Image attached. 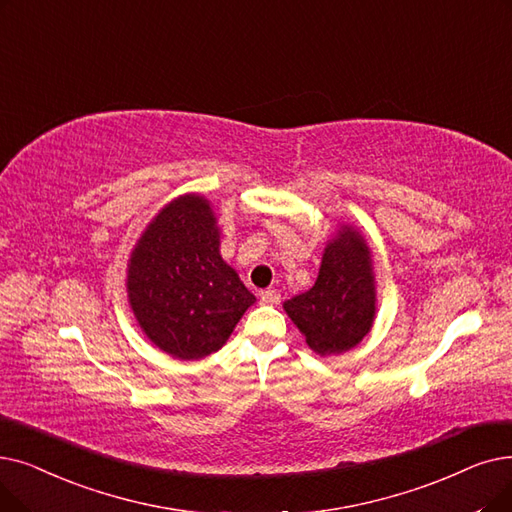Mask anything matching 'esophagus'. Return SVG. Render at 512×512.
Instances as JSON below:
<instances>
[{"label": "esophagus", "instance_id": "34e87169", "mask_svg": "<svg viewBox=\"0 0 512 512\" xmlns=\"http://www.w3.org/2000/svg\"><path fill=\"white\" fill-rule=\"evenodd\" d=\"M261 303L263 305H278L280 303V293L274 291V288H270V291H263L261 293Z\"/></svg>", "mask_w": 512, "mask_h": 512}]
</instances>
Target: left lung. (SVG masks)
I'll use <instances>...</instances> for the list:
<instances>
[{
	"label": "left lung",
	"mask_w": 512,
	"mask_h": 512,
	"mask_svg": "<svg viewBox=\"0 0 512 512\" xmlns=\"http://www.w3.org/2000/svg\"><path fill=\"white\" fill-rule=\"evenodd\" d=\"M362 236L341 228L328 242L316 284L284 303L286 314L320 355L358 345L374 320V282Z\"/></svg>",
	"instance_id": "1"
}]
</instances>
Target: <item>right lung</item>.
Instances as JSON below:
<instances>
[{
    "label": "right lung",
    "mask_w": 512,
    "mask_h": 512,
    "mask_svg": "<svg viewBox=\"0 0 512 512\" xmlns=\"http://www.w3.org/2000/svg\"><path fill=\"white\" fill-rule=\"evenodd\" d=\"M127 293L146 337L180 360L224 347L255 297L219 255V232L205 198L167 205L131 255Z\"/></svg>",
    "instance_id": "right-lung-1"
}]
</instances>
